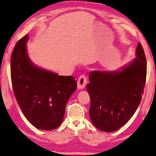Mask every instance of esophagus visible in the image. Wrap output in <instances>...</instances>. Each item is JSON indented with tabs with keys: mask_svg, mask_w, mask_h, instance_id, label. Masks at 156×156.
<instances>
[{
	"mask_svg": "<svg viewBox=\"0 0 156 156\" xmlns=\"http://www.w3.org/2000/svg\"><path fill=\"white\" fill-rule=\"evenodd\" d=\"M87 82V79L84 74L81 75L77 80V88L79 89H82L86 87Z\"/></svg>",
	"mask_w": 156,
	"mask_h": 156,
	"instance_id": "1",
	"label": "esophagus"
}]
</instances>
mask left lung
I'll return each instance as SVG.
<instances>
[{"label": "left lung", "mask_w": 156, "mask_h": 156, "mask_svg": "<svg viewBox=\"0 0 156 156\" xmlns=\"http://www.w3.org/2000/svg\"><path fill=\"white\" fill-rule=\"evenodd\" d=\"M136 58L121 70L94 71L87 89L91 98L89 115L93 125L105 132L127 122L141 101L146 79V60L139 43Z\"/></svg>", "instance_id": "8db88e82"}]
</instances>
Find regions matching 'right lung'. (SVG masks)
Instances as JSON below:
<instances>
[{"instance_id":"1","label":"right lung","mask_w":156,"mask_h":156,"mask_svg":"<svg viewBox=\"0 0 156 156\" xmlns=\"http://www.w3.org/2000/svg\"><path fill=\"white\" fill-rule=\"evenodd\" d=\"M28 34L18 41L10 59L12 89L22 112L39 129L52 130L62 123L65 106L76 89L72 76L35 66L27 51Z\"/></svg>"}]
</instances>
